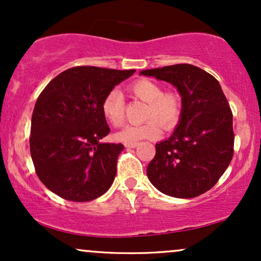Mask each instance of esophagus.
Returning <instances> with one entry per match:
<instances>
[{
	"label": "esophagus",
	"mask_w": 261,
	"mask_h": 261,
	"mask_svg": "<svg viewBox=\"0 0 261 261\" xmlns=\"http://www.w3.org/2000/svg\"><path fill=\"white\" fill-rule=\"evenodd\" d=\"M137 146H139V143H137V142L125 143V147H127V148H135V147H137Z\"/></svg>",
	"instance_id": "esophagus-1"
}]
</instances>
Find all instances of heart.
Instances as JSON below:
<instances>
[{
  "label": "heart",
  "mask_w": 261,
  "mask_h": 261,
  "mask_svg": "<svg viewBox=\"0 0 261 261\" xmlns=\"http://www.w3.org/2000/svg\"><path fill=\"white\" fill-rule=\"evenodd\" d=\"M128 92L136 99L147 103L140 125H128L118 134L115 139L124 143H133L143 139H154L163 128L173 127L181 113V98L175 92H163L160 83L148 79L135 81L128 86ZM101 115L114 127L121 126L125 119L124 97L118 89L107 93L100 104Z\"/></svg>",
  "instance_id": "obj_1"
}]
</instances>
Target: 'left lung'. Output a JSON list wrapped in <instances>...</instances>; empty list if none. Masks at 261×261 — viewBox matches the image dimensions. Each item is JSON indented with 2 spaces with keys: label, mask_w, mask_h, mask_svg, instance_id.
Masks as SVG:
<instances>
[{
  "label": "left lung",
  "mask_w": 261,
  "mask_h": 261,
  "mask_svg": "<svg viewBox=\"0 0 261 261\" xmlns=\"http://www.w3.org/2000/svg\"><path fill=\"white\" fill-rule=\"evenodd\" d=\"M140 74L166 81L181 97L174 133L155 143V155L147 167L149 181L168 196L201 195L216 184L233 157V115L220 83L189 64L143 70Z\"/></svg>",
  "instance_id": "1"
}]
</instances>
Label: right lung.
<instances>
[{"instance_id":"1","label":"right lung","mask_w":261,"mask_h":261,"mask_svg":"<svg viewBox=\"0 0 261 261\" xmlns=\"http://www.w3.org/2000/svg\"><path fill=\"white\" fill-rule=\"evenodd\" d=\"M135 70L94 66L68 68L38 97L32 115L31 154L41 182L65 200L91 201L116 175L121 143H103L110 133L100 104Z\"/></svg>"}]
</instances>
